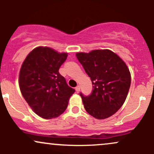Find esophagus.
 <instances>
[{"label":"esophagus","mask_w":154,"mask_h":154,"mask_svg":"<svg viewBox=\"0 0 154 154\" xmlns=\"http://www.w3.org/2000/svg\"><path fill=\"white\" fill-rule=\"evenodd\" d=\"M75 91H76V92H77V93H79V91H80V88H79V85H77V87L75 88Z\"/></svg>","instance_id":"34e87169"}]
</instances>
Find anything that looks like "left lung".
I'll return each instance as SVG.
<instances>
[{
	"label": "left lung",
	"instance_id": "left-lung-1",
	"mask_svg": "<svg viewBox=\"0 0 154 154\" xmlns=\"http://www.w3.org/2000/svg\"><path fill=\"white\" fill-rule=\"evenodd\" d=\"M76 56L93 84L91 95L79 94L85 109L98 119L112 116L125 103L130 87L131 75L126 63L110 50L77 53Z\"/></svg>",
	"mask_w": 154,
	"mask_h": 154
}]
</instances>
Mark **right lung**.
<instances>
[{"instance_id":"obj_1","label":"right lung","mask_w":154,"mask_h":154,"mask_svg":"<svg viewBox=\"0 0 154 154\" xmlns=\"http://www.w3.org/2000/svg\"><path fill=\"white\" fill-rule=\"evenodd\" d=\"M66 58V53L38 47L28 54L21 67V93L33 111L43 119L61 115L75 91L59 72Z\"/></svg>"}]
</instances>
